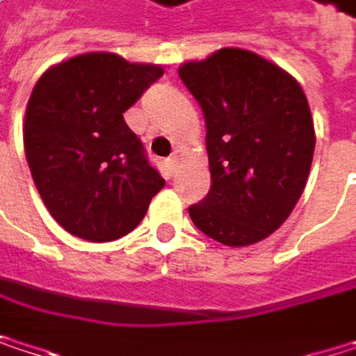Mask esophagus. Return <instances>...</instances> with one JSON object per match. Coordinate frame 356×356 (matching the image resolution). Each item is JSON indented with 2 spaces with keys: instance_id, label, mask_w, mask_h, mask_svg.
<instances>
[{
  "instance_id": "1",
  "label": "esophagus",
  "mask_w": 356,
  "mask_h": 356,
  "mask_svg": "<svg viewBox=\"0 0 356 356\" xmlns=\"http://www.w3.org/2000/svg\"><path fill=\"white\" fill-rule=\"evenodd\" d=\"M165 167H167V171L173 175V173H175V169H177V156H169V159L165 161Z\"/></svg>"
}]
</instances>
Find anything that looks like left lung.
Instances as JSON below:
<instances>
[{"mask_svg":"<svg viewBox=\"0 0 356 356\" xmlns=\"http://www.w3.org/2000/svg\"><path fill=\"white\" fill-rule=\"evenodd\" d=\"M202 107L212 185L189 206L210 239L241 248L266 239L293 212L314 161L307 97L278 65L243 49H220L179 67Z\"/></svg>","mask_w":356,"mask_h":356,"instance_id":"left-lung-1","label":"left lung"}]
</instances>
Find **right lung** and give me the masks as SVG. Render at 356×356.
I'll return each instance as SVG.
<instances>
[{"mask_svg": "<svg viewBox=\"0 0 356 356\" xmlns=\"http://www.w3.org/2000/svg\"><path fill=\"white\" fill-rule=\"evenodd\" d=\"M163 67L86 53L47 70L24 119V150L51 216L72 235L105 243L134 231L165 179L123 113Z\"/></svg>", "mask_w": 356, "mask_h": 356, "instance_id": "1", "label": "right lung"}]
</instances>
